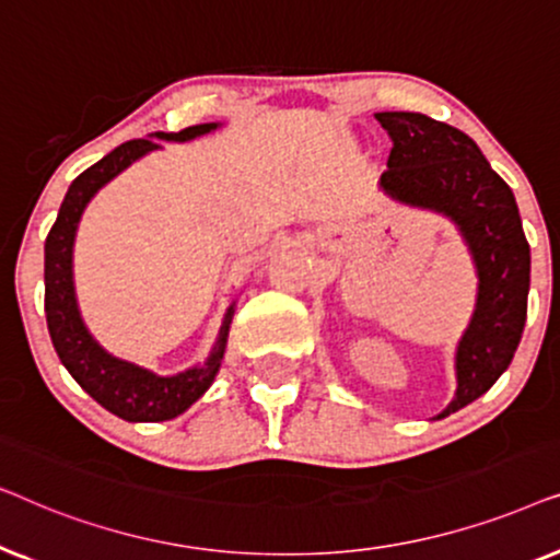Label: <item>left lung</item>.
Wrapping results in <instances>:
<instances>
[{
  "label": "left lung",
  "instance_id": "left-lung-1",
  "mask_svg": "<svg viewBox=\"0 0 560 560\" xmlns=\"http://www.w3.org/2000/svg\"><path fill=\"white\" fill-rule=\"evenodd\" d=\"M374 119L393 142L382 188L454 219L477 262V311L458 343L456 397L439 416L446 418L485 395L515 357L527 318L530 244L510 186L469 135L416 112H380Z\"/></svg>",
  "mask_w": 560,
  "mask_h": 560
}]
</instances>
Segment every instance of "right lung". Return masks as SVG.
<instances>
[{
    "label": "right lung",
    "mask_w": 560,
    "mask_h": 560,
    "mask_svg": "<svg viewBox=\"0 0 560 560\" xmlns=\"http://www.w3.org/2000/svg\"><path fill=\"white\" fill-rule=\"evenodd\" d=\"M211 129H217V125H196L180 129V132H158L155 137L186 142L198 135L211 132ZM150 150H158V142L129 140L114 148L89 171H83L68 188L56 224L50 226L48 240H45V318H48L52 347H56L66 370L71 372V377L102 408L121 420H129V423H158V420H171L190 408L217 377L226 347L229 320H232V308H229L209 362L196 366V370L175 374V377H158L142 366L106 354L83 326L71 275L75 226H79V219L91 196Z\"/></svg>",
    "instance_id": "obj_1"
}]
</instances>
